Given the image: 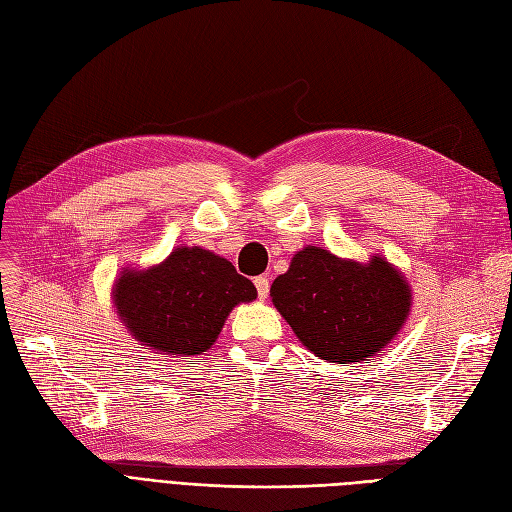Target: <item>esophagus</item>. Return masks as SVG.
<instances>
[{
	"instance_id": "obj_1",
	"label": "esophagus",
	"mask_w": 512,
	"mask_h": 512,
	"mask_svg": "<svg viewBox=\"0 0 512 512\" xmlns=\"http://www.w3.org/2000/svg\"><path fill=\"white\" fill-rule=\"evenodd\" d=\"M254 286H256V290H258V297H260V299H267V294H269V277H267V275L254 277Z\"/></svg>"
}]
</instances>
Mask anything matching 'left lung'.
Listing matches in <instances>:
<instances>
[{"instance_id": "8db88e82", "label": "left lung", "mask_w": 512, "mask_h": 512, "mask_svg": "<svg viewBox=\"0 0 512 512\" xmlns=\"http://www.w3.org/2000/svg\"><path fill=\"white\" fill-rule=\"evenodd\" d=\"M271 301L307 350L329 363H359L404 327L412 292L382 256L363 265L307 245L275 277Z\"/></svg>"}]
</instances>
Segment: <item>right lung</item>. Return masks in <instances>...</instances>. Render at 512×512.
Here are the masks:
<instances>
[{"label":"right lung","mask_w":512,"mask_h":512,"mask_svg":"<svg viewBox=\"0 0 512 512\" xmlns=\"http://www.w3.org/2000/svg\"><path fill=\"white\" fill-rule=\"evenodd\" d=\"M254 299V284L230 260L196 245L149 269L126 267L113 286L123 327L141 346L173 356L207 352L232 307Z\"/></svg>","instance_id":"add662e5"}]
</instances>
